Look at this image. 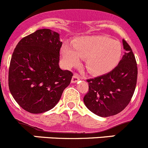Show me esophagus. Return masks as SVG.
I'll list each match as a JSON object with an SVG mask.
<instances>
[{
	"instance_id": "1",
	"label": "esophagus",
	"mask_w": 148,
	"mask_h": 148,
	"mask_svg": "<svg viewBox=\"0 0 148 148\" xmlns=\"http://www.w3.org/2000/svg\"><path fill=\"white\" fill-rule=\"evenodd\" d=\"M79 80H80V76H79L77 74L75 73V74H74L73 76L71 82H72L73 83H76V82L78 81Z\"/></svg>"
}]
</instances>
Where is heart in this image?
Wrapping results in <instances>:
<instances>
[{"label":"heart","instance_id":"b5f03b06","mask_svg":"<svg viewBox=\"0 0 148 148\" xmlns=\"http://www.w3.org/2000/svg\"><path fill=\"white\" fill-rule=\"evenodd\" d=\"M122 46L118 41L101 35L78 37L73 45L65 44L60 54L64 64L73 68L85 59L88 72L96 75L106 74L115 68L122 55Z\"/></svg>","mask_w":148,"mask_h":148}]
</instances>
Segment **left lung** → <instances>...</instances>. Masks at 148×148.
<instances>
[{"label": "left lung", "instance_id": "left-lung-1", "mask_svg": "<svg viewBox=\"0 0 148 148\" xmlns=\"http://www.w3.org/2000/svg\"><path fill=\"white\" fill-rule=\"evenodd\" d=\"M126 52L111 72L88 79V92L83 98L86 107L101 117L114 116L125 109L131 101L137 84V67L130 45L122 40Z\"/></svg>", "mask_w": 148, "mask_h": 148}]
</instances>
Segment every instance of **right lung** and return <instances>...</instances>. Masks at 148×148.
I'll use <instances>...</instances> for the list:
<instances>
[{
    "label": "right lung",
    "instance_id": "obj_1",
    "mask_svg": "<svg viewBox=\"0 0 148 148\" xmlns=\"http://www.w3.org/2000/svg\"><path fill=\"white\" fill-rule=\"evenodd\" d=\"M60 34L39 29L21 39L10 62L8 87L16 101L32 114L47 112L58 103L73 73L60 68Z\"/></svg>",
    "mask_w": 148,
    "mask_h": 148
}]
</instances>
